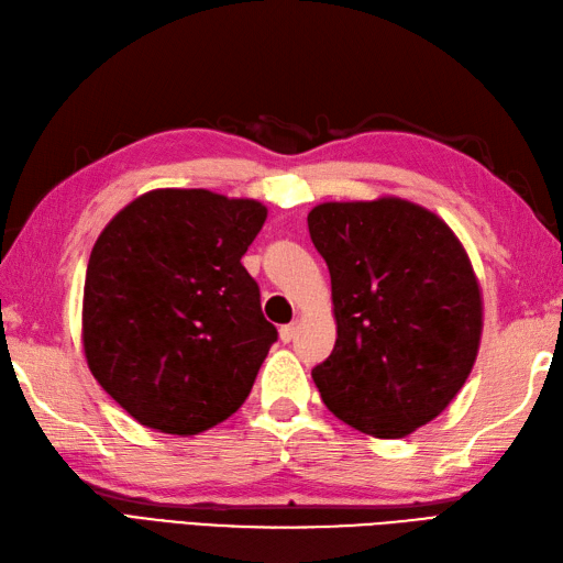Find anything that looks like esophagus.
Segmentation results:
<instances>
[{"label":"esophagus","instance_id":"esophagus-1","mask_svg":"<svg viewBox=\"0 0 563 563\" xmlns=\"http://www.w3.org/2000/svg\"><path fill=\"white\" fill-rule=\"evenodd\" d=\"M297 335V323H287L280 328V340L283 342H292Z\"/></svg>","mask_w":563,"mask_h":563}]
</instances>
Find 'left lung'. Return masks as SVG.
<instances>
[{
  "instance_id": "1",
  "label": "left lung",
  "mask_w": 563,
  "mask_h": 563,
  "mask_svg": "<svg viewBox=\"0 0 563 563\" xmlns=\"http://www.w3.org/2000/svg\"><path fill=\"white\" fill-rule=\"evenodd\" d=\"M307 223L338 323L311 378L340 421L407 438L450 407L478 356L483 292L464 244L401 197L323 201Z\"/></svg>"
}]
</instances>
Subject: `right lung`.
Returning a JSON list of instances; mask_svg holds the SVG:
<instances>
[{
  "mask_svg": "<svg viewBox=\"0 0 563 563\" xmlns=\"http://www.w3.org/2000/svg\"><path fill=\"white\" fill-rule=\"evenodd\" d=\"M268 209L209 190L144 192L99 233L82 290V350L133 419L197 435L233 416L276 342L240 264Z\"/></svg>",
  "mask_w": 563,
  "mask_h": 563,
  "instance_id": "1",
  "label": "right lung"
}]
</instances>
